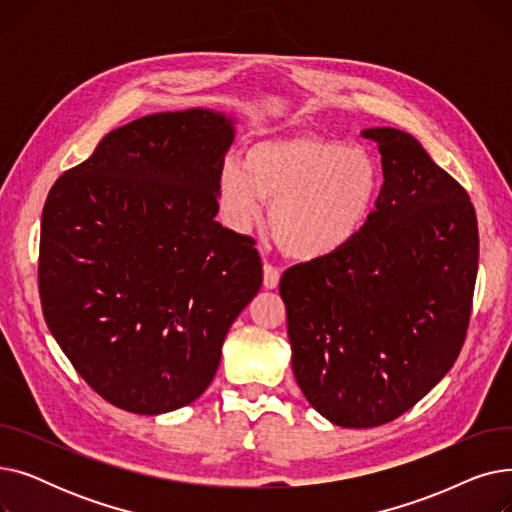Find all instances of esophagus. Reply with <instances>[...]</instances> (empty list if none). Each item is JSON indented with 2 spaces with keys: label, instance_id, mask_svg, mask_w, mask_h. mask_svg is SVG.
Masks as SVG:
<instances>
[{
  "label": "esophagus",
  "instance_id": "34e87169",
  "mask_svg": "<svg viewBox=\"0 0 512 512\" xmlns=\"http://www.w3.org/2000/svg\"><path fill=\"white\" fill-rule=\"evenodd\" d=\"M280 284V270L272 263H263V286L267 290H274Z\"/></svg>",
  "mask_w": 512,
  "mask_h": 512
}]
</instances>
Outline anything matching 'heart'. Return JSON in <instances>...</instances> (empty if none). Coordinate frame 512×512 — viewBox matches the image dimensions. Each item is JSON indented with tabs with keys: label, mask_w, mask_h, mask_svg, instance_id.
Segmentation results:
<instances>
[{
	"label": "heart",
	"mask_w": 512,
	"mask_h": 512,
	"mask_svg": "<svg viewBox=\"0 0 512 512\" xmlns=\"http://www.w3.org/2000/svg\"><path fill=\"white\" fill-rule=\"evenodd\" d=\"M382 172L367 151L317 134L263 139L218 176L224 220L251 230L274 201L270 224L294 259H326L361 236L378 205Z\"/></svg>",
	"instance_id": "1"
}]
</instances>
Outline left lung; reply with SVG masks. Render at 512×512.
<instances>
[{"instance_id": "1", "label": "left lung", "mask_w": 512, "mask_h": 512, "mask_svg": "<svg viewBox=\"0 0 512 512\" xmlns=\"http://www.w3.org/2000/svg\"><path fill=\"white\" fill-rule=\"evenodd\" d=\"M384 184L361 236L284 272L292 371L340 427L400 417L459 357L473 305L479 232L465 188L398 128H367Z\"/></svg>"}]
</instances>
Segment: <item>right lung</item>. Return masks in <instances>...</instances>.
I'll return each instance as SVG.
<instances>
[{"instance_id": "add662e5", "label": "right lung", "mask_w": 512, "mask_h": 512, "mask_svg": "<svg viewBox=\"0 0 512 512\" xmlns=\"http://www.w3.org/2000/svg\"><path fill=\"white\" fill-rule=\"evenodd\" d=\"M232 141L234 122L220 112L151 114L105 134L47 195L45 324L118 409L159 415L197 400L261 288L253 238L215 222Z\"/></svg>"}]
</instances>
